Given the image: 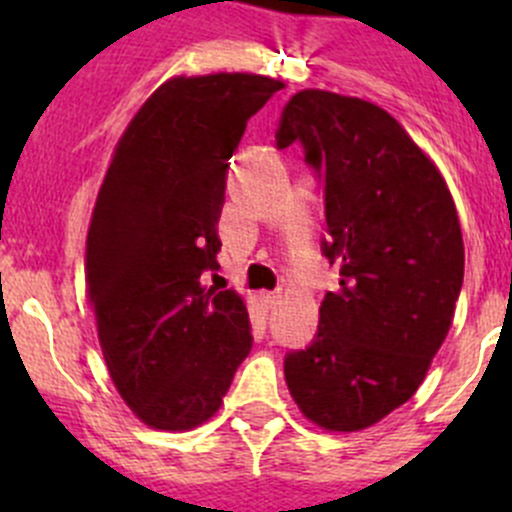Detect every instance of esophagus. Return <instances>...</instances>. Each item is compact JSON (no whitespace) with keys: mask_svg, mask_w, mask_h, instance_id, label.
Returning a JSON list of instances; mask_svg holds the SVG:
<instances>
[{"mask_svg":"<svg viewBox=\"0 0 512 512\" xmlns=\"http://www.w3.org/2000/svg\"><path fill=\"white\" fill-rule=\"evenodd\" d=\"M265 299H267V304H270V307H277V304L282 302V292H280V289H277V292H267Z\"/></svg>","mask_w":512,"mask_h":512,"instance_id":"esophagus-1","label":"esophagus"}]
</instances>
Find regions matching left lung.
I'll list each match as a JSON object with an SVG mask.
<instances>
[{"label":"left lung","instance_id":"obj_1","mask_svg":"<svg viewBox=\"0 0 512 512\" xmlns=\"http://www.w3.org/2000/svg\"><path fill=\"white\" fill-rule=\"evenodd\" d=\"M277 148L299 143L324 185L322 255L339 285L312 344L285 356L289 394L327 431H359L416 394L463 287L456 205L436 165L384 108L307 89Z\"/></svg>","mask_w":512,"mask_h":512}]
</instances>
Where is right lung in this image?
Wrapping results in <instances>:
<instances>
[{
    "label": "right lung",
    "mask_w": 512,
    "mask_h": 512,
    "mask_svg": "<svg viewBox=\"0 0 512 512\" xmlns=\"http://www.w3.org/2000/svg\"><path fill=\"white\" fill-rule=\"evenodd\" d=\"M282 81L210 74L165 81L128 123L91 215L86 287L111 379L141 421L188 431L223 404L252 349L218 270L232 153Z\"/></svg>",
    "instance_id": "add662e5"
}]
</instances>
